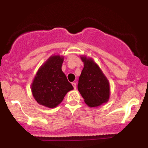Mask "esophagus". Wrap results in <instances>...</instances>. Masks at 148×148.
I'll list each match as a JSON object with an SVG mask.
<instances>
[{
	"label": "esophagus",
	"mask_w": 148,
	"mask_h": 148,
	"mask_svg": "<svg viewBox=\"0 0 148 148\" xmlns=\"http://www.w3.org/2000/svg\"><path fill=\"white\" fill-rule=\"evenodd\" d=\"M72 84L73 87H74V89H76V83L75 82H73Z\"/></svg>",
	"instance_id": "1"
}]
</instances>
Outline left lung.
<instances>
[{"label": "left lung", "mask_w": 148, "mask_h": 148, "mask_svg": "<svg viewBox=\"0 0 148 148\" xmlns=\"http://www.w3.org/2000/svg\"><path fill=\"white\" fill-rule=\"evenodd\" d=\"M84 67L79 79L78 90L86 104L98 106L108 100L109 84L99 67L91 58H81Z\"/></svg>", "instance_id": "8db88e82"}]
</instances>
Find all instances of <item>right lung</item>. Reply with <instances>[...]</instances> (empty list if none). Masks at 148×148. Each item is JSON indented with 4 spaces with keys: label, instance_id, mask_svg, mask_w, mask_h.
Instances as JSON below:
<instances>
[{
    "label": "right lung",
    "instance_id": "1",
    "mask_svg": "<svg viewBox=\"0 0 148 148\" xmlns=\"http://www.w3.org/2000/svg\"><path fill=\"white\" fill-rule=\"evenodd\" d=\"M63 58L53 56L40 67L32 84V92L40 104L49 108L57 106L67 92L74 89L62 72Z\"/></svg>",
    "mask_w": 148,
    "mask_h": 148
}]
</instances>
